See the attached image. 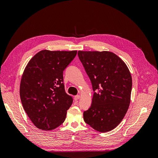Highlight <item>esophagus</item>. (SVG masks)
<instances>
[{
	"instance_id": "obj_1",
	"label": "esophagus",
	"mask_w": 158,
	"mask_h": 158,
	"mask_svg": "<svg viewBox=\"0 0 158 158\" xmlns=\"http://www.w3.org/2000/svg\"><path fill=\"white\" fill-rule=\"evenodd\" d=\"M80 98V95H76V96H74V99L75 100H78Z\"/></svg>"
}]
</instances>
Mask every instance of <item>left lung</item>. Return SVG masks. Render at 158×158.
Returning <instances> with one entry per match:
<instances>
[{"mask_svg":"<svg viewBox=\"0 0 158 158\" xmlns=\"http://www.w3.org/2000/svg\"><path fill=\"white\" fill-rule=\"evenodd\" d=\"M94 91L84 120L94 130L106 132L116 128L130 106L132 76L120 57L110 51H78Z\"/></svg>","mask_w":158,"mask_h":158,"instance_id":"1","label":"left lung"}]
</instances>
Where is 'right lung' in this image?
Instances as JSON below:
<instances>
[{
  "label": "right lung",
  "instance_id": "1",
  "mask_svg": "<svg viewBox=\"0 0 158 158\" xmlns=\"http://www.w3.org/2000/svg\"><path fill=\"white\" fill-rule=\"evenodd\" d=\"M77 51L38 52L28 62L20 85L22 106L37 128L55 129L65 121L73 98L66 94L63 71Z\"/></svg>",
  "mask_w": 158,
  "mask_h": 158
}]
</instances>
